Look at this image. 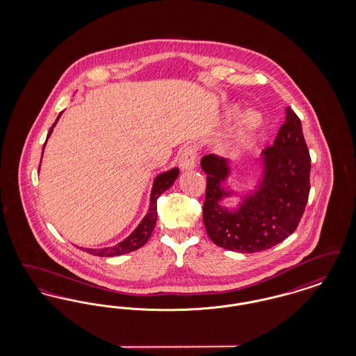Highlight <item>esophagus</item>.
I'll list each match as a JSON object with an SVG mask.
<instances>
[{
    "label": "esophagus",
    "mask_w": 356,
    "mask_h": 356,
    "mask_svg": "<svg viewBox=\"0 0 356 356\" xmlns=\"http://www.w3.org/2000/svg\"><path fill=\"white\" fill-rule=\"evenodd\" d=\"M196 149L193 147H186L180 157V168L181 170H192L196 168Z\"/></svg>",
    "instance_id": "obj_1"
}]
</instances>
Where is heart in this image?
I'll list each match as a JSON object with an SVG mask.
<instances>
[{
  "label": "heart",
  "mask_w": 356,
  "mask_h": 356,
  "mask_svg": "<svg viewBox=\"0 0 356 356\" xmlns=\"http://www.w3.org/2000/svg\"><path fill=\"white\" fill-rule=\"evenodd\" d=\"M237 112H238L237 108L231 109V115H235ZM263 122H264V119H263L261 113H259L256 111H248L241 121V128H240V135H238L240 141H243V143L248 141L252 136L256 135L261 129Z\"/></svg>",
  "instance_id": "1"
}]
</instances>
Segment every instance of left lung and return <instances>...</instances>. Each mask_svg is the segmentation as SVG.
I'll list each match as a JSON object with an SVG mask.
<instances>
[{"label":"left lung","instance_id":"1","mask_svg":"<svg viewBox=\"0 0 356 356\" xmlns=\"http://www.w3.org/2000/svg\"><path fill=\"white\" fill-rule=\"evenodd\" d=\"M260 176L254 189L235 191L228 183L234 163L216 154L202 159L207 173L203 221L209 238L241 254L264 251L287 238L303 216L309 193L311 159L302 122L286 108V120L272 147L256 160ZM231 197L236 206H224Z\"/></svg>","mask_w":356,"mask_h":356}]
</instances>
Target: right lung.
Wrapping results in <instances>:
<instances>
[{
  "instance_id": "obj_1",
  "label": "right lung",
  "mask_w": 356,
  "mask_h": 356,
  "mask_svg": "<svg viewBox=\"0 0 356 356\" xmlns=\"http://www.w3.org/2000/svg\"><path fill=\"white\" fill-rule=\"evenodd\" d=\"M63 112L58 115V118L56 120V122L53 124V127L49 131V136L53 132V128L56 127L57 121L61 118ZM47 144V141H45ZM44 144V147H45ZM44 153V149H42ZM179 168H170V170H165L159 173L154 180H153L152 191H151V203H149V209L147 212V215L144 216V219L140 221V224L134 229V232L128 237H125L122 241H120L119 244L113 245V247H105V248H99V250H93V248H85L86 252L95 256H100V257H112V256H120V254H128L138 250L140 247H143L148 238L151 237L153 232V228L156 225L157 221V207H156V200L160 197V195L163 192H165L167 189H170V186H173V183L176 181V179L179 177Z\"/></svg>"
}]
</instances>
